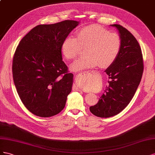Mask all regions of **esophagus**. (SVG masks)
<instances>
[{"mask_svg": "<svg viewBox=\"0 0 155 155\" xmlns=\"http://www.w3.org/2000/svg\"><path fill=\"white\" fill-rule=\"evenodd\" d=\"M94 71H86V72H83V73H79L78 76H82V75H85V74L89 73H94ZM75 90L79 91V90H80V89H79V88H78L77 87H75Z\"/></svg>", "mask_w": 155, "mask_h": 155, "instance_id": "obj_1", "label": "esophagus"}]
</instances>
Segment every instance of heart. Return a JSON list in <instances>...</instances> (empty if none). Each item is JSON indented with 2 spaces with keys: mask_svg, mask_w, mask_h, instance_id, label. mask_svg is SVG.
<instances>
[{
  "mask_svg": "<svg viewBox=\"0 0 155 155\" xmlns=\"http://www.w3.org/2000/svg\"><path fill=\"white\" fill-rule=\"evenodd\" d=\"M122 47L121 38L116 33L99 25L84 26L77 32V38L69 36L61 44V52L68 60L77 58L82 48H86L85 57L77 60L71 65L72 70L78 71L99 65L107 68L111 65L120 53ZM78 84L86 87L87 81L79 79Z\"/></svg>",
  "mask_w": 155,
  "mask_h": 155,
  "instance_id": "heart-1",
  "label": "heart"
}]
</instances>
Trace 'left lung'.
<instances>
[{
  "instance_id": "left-lung-1",
  "label": "left lung",
  "mask_w": 155,
  "mask_h": 155,
  "mask_svg": "<svg viewBox=\"0 0 155 155\" xmlns=\"http://www.w3.org/2000/svg\"><path fill=\"white\" fill-rule=\"evenodd\" d=\"M116 27L121 38L122 47L116 61L105 70L110 81L104 94L90 112L100 117H110L121 112L129 104L141 81L143 61L138 41L129 30L119 25Z\"/></svg>"
}]
</instances>
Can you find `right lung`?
<instances>
[{
	"label": "right lung",
	"instance_id": "right-lung-1",
	"mask_svg": "<svg viewBox=\"0 0 155 155\" xmlns=\"http://www.w3.org/2000/svg\"><path fill=\"white\" fill-rule=\"evenodd\" d=\"M79 22L39 25L25 35L13 58L17 91L30 112L42 117L60 113L72 90L73 74L62 60L61 44Z\"/></svg>",
	"mask_w": 155,
	"mask_h": 155
}]
</instances>
